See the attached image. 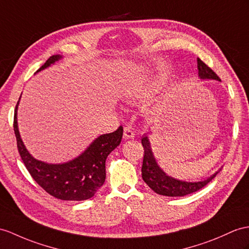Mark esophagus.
Wrapping results in <instances>:
<instances>
[{"label":"esophagus","instance_id":"obj_1","mask_svg":"<svg viewBox=\"0 0 249 249\" xmlns=\"http://www.w3.org/2000/svg\"><path fill=\"white\" fill-rule=\"evenodd\" d=\"M134 135H135L134 134V130H133L132 125H130V124L124 125V137L125 139H129V138L134 137Z\"/></svg>","mask_w":249,"mask_h":249}]
</instances>
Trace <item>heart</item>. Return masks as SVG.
<instances>
[{"mask_svg":"<svg viewBox=\"0 0 249 249\" xmlns=\"http://www.w3.org/2000/svg\"><path fill=\"white\" fill-rule=\"evenodd\" d=\"M160 87H161V82L160 79H154V80H151L147 83L142 84V86L131 89L129 90V98L133 100L143 99L145 97H148L151 94L160 90Z\"/></svg>","mask_w":249,"mask_h":249,"instance_id":"b5f03b06","label":"heart"}]
</instances>
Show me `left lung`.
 I'll use <instances>...</instances> for the list:
<instances>
[{
	"instance_id": "1",
	"label": "left lung",
	"mask_w": 249,
	"mask_h": 249,
	"mask_svg": "<svg viewBox=\"0 0 249 249\" xmlns=\"http://www.w3.org/2000/svg\"><path fill=\"white\" fill-rule=\"evenodd\" d=\"M197 70L198 76L202 79H215V80H221L220 77L212 71V69H210L199 58H197ZM142 144L143 147L142 177L144 183L154 192H156L157 195L166 196H184L202 189L203 187H205L209 181L215 178L216 174L212 175V177L205 180L197 181V183H187V181L178 180L173 178L168 177L157 166L152 151H151L150 142L147 136H142Z\"/></svg>"
}]
</instances>
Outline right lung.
I'll use <instances>...</instances> for the list:
<instances>
[{"instance_id":"obj_1","label":"right lung","mask_w":249,"mask_h":249,"mask_svg":"<svg viewBox=\"0 0 249 249\" xmlns=\"http://www.w3.org/2000/svg\"><path fill=\"white\" fill-rule=\"evenodd\" d=\"M60 59L52 56L41 66L37 72L50 66ZM16 106L14 117V130L17 145L21 159L32 178L41 188L52 196L62 201H84L94 196L97 190L106 180V160L107 155L119 145L123 138L124 128L99 136L80 156L62 165H48L35 160L23 144L17 124Z\"/></svg>"}]
</instances>
